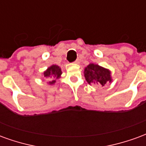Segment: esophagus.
<instances>
[{
	"instance_id": "esophagus-1",
	"label": "esophagus",
	"mask_w": 146,
	"mask_h": 146,
	"mask_svg": "<svg viewBox=\"0 0 146 146\" xmlns=\"http://www.w3.org/2000/svg\"><path fill=\"white\" fill-rule=\"evenodd\" d=\"M74 62H75L76 64H79L80 63V59H79V58H78V59H76V60Z\"/></svg>"
}]
</instances>
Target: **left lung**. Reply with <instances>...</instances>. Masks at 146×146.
Listing matches in <instances>:
<instances>
[{
    "label": "left lung",
    "instance_id": "left-lung-1",
    "mask_svg": "<svg viewBox=\"0 0 146 146\" xmlns=\"http://www.w3.org/2000/svg\"><path fill=\"white\" fill-rule=\"evenodd\" d=\"M84 75L89 84L105 86L113 81L110 70L100 66L97 64L90 63L85 67Z\"/></svg>",
    "mask_w": 146,
    "mask_h": 146
}]
</instances>
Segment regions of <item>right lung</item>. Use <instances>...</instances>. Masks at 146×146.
I'll use <instances>...</instances> for the list:
<instances>
[{"mask_svg": "<svg viewBox=\"0 0 146 146\" xmlns=\"http://www.w3.org/2000/svg\"><path fill=\"white\" fill-rule=\"evenodd\" d=\"M62 73V70L58 66H57V65H51V66L48 67V69L43 73V76H44L45 78L51 80V81L49 82V84L52 85L55 83L56 79L60 78Z\"/></svg>", "mask_w": 146, "mask_h": 146, "instance_id": "right-lung-1", "label": "right lung"}]
</instances>
